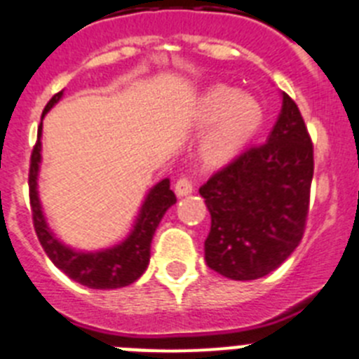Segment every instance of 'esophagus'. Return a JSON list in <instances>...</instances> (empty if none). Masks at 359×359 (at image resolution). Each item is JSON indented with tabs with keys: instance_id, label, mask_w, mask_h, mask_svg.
I'll return each mask as SVG.
<instances>
[{
	"instance_id": "obj_1",
	"label": "esophagus",
	"mask_w": 359,
	"mask_h": 359,
	"mask_svg": "<svg viewBox=\"0 0 359 359\" xmlns=\"http://www.w3.org/2000/svg\"><path fill=\"white\" fill-rule=\"evenodd\" d=\"M192 182L187 180V177H182V180H177L176 185H174V192H176L177 198H183V196L192 194Z\"/></svg>"
}]
</instances>
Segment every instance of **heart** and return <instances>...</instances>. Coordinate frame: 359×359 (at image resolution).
<instances>
[{
	"label": "heart",
	"instance_id": "heart-1",
	"mask_svg": "<svg viewBox=\"0 0 359 359\" xmlns=\"http://www.w3.org/2000/svg\"><path fill=\"white\" fill-rule=\"evenodd\" d=\"M264 122L262 104L253 95L231 86H214L201 95L192 113L196 129H206L199 142V160L208 169H221L236 160Z\"/></svg>",
	"mask_w": 359,
	"mask_h": 359
}]
</instances>
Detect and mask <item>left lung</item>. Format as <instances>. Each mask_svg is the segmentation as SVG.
Here are the masks:
<instances>
[{
	"label": "left lung",
	"mask_w": 359,
	"mask_h": 359,
	"mask_svg": "<svg viewBox=\"0 0 359 359\" xmlns=\"http://www.w3.org/2000/svg\"><path fill=\"white\" fill-rule=\"evenodd\" d=\"M282 107L266 144L239 158L199 189L210 212L208 268L231 280L275 271L304 236L313 182V144L297 104Z\"/></svg>",
	"instance_id": "left-lung-1"
}]
</instances>
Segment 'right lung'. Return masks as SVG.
I'll return each instance as SVG.
<instances>
[{"mask_svg": "<svg viewBox=\"0 0 359 359\" xmlns=\"http://www.w3.org/2000/svg\"><path fill=\"white\" fill-rule=\"evenodd\" d=\"M62 95L65 91H59L50 98V102L43 111V118L61 100ZM41 136H43V122L37 129V144L32 152L28 185H30L34 226H36L39 243L43 244L50 261L72 280L79 282L86 287H91V290H118V287H126L138 280L149 266L152 236H154L165 212L176 203V196L170 190L169 177H165L149 189L131 230L120 243L100 250H77L62 243L55 236V231L52 230L46 214H44L43 203L39 198V170L41 161H43Z\"/></svg>", "mask_w": 359, "mask_h": 359, "instance_id": "obj_1", "label": "right lung"}]
</instances>
